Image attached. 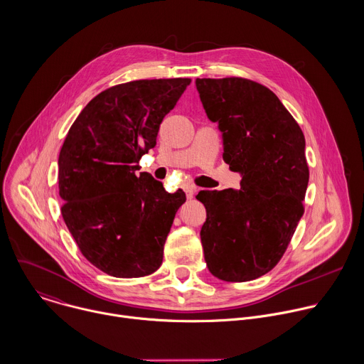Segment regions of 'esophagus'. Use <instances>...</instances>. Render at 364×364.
<instances>
[{
    "label": "esophagus",
    "instance_id": "1",
    "mask_svg": "<svg viewBox=\"0 0 364 364\" xmlns=\"http://www.w3.org/2000/svg\"><path fill=\"white\" fill-rule=\"evenodd\" d=\"M184 191H186V196H187V198H188V200L194 197V193H196V190H194L193 187H186V188H184Z\"/></svg>",
    "mask_w": 364,
    "mask_h": 364
}]
</instances>
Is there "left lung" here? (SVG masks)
<instances>
[{
    "label": "left lung",
    "instance_id": "8db88e82",
    "mask_svg": "<svg viewBox=\"0 0 364 364\" xmlns=\"http://www.w3.org/2000/svg\"><path fill=\"white\" fill-rule=\"evenodd\" d=\"M197 91L223 133L224 161L241 174L240 190L200 191L207 211L201 245L210 273L250 282L283 257L304 213L306 140L267 87L241 77L197 78Z\"/></svg>",
    "mask_w": 364,
    "mask_h": 364
}]
</instances>
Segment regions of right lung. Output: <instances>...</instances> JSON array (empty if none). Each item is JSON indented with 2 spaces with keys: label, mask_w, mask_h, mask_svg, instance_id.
<instances>
[{
  "label": "right lung",
  "mask_w": 364,
  "mask_h": 364,
  "mask_svg": "<svg viewBox=\"0 0 364 364\" xmlns=\"http://www.w3.org/2000/svg\"><path fill=\"white\" fill-rule=\"evenodd\" d=\"M190 78L137 80L95 95L75 118L58 157L63 218L82 256L119 279L144 277L163 263L180 188L170 194L137 173Z\"/></svg>",
  "instance_id": "obj_1"
}]
</instances>
